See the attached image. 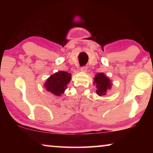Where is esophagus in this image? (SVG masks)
Masks as SVG:
<instances>
[{
	"mask_svg": "<svg viewBox=\"0 0 153 153\" xmlns=\"http://www.w3.org/2000/svg\"><path fill=\"white\" fill-rule=\"evenodd\" d=\"M87 70H88V67L87 66H83V67H81V72H87Z\"/></svg>",
	"mask_w": 153,
	"mask_h": 153,
	"instance_id": "esophagus-1",
	"label": "esophagus"
}]
</instances>
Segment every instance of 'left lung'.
Wrapping results in <instances>:
<instances>
[{"label":"left lung","instance_id":"1","mask_svg":"<svg viewBox=\"0 0 153 153\" xmlns=\"http://www.w3.org/2000/svg\"><path fill=\"white\" fill-rule=\"evenodd\" d=\"M94 81L97 84L96 86L97 88V90L96 92H97V95L100 96L106 95L107 89L110 88L111 86V83L109 79L103 73H99V74L95 75Z\"/></svg>","mask_w":153,"mask_h":153}]
</instances>
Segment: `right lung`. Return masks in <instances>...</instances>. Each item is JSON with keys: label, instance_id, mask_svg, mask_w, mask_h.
Masks as SVG:
<instances>
[{"label": "right lung", "instance_id": "right-lung-1", "mask_svg": "<svg viewBox=\"0 0 153 153\" xmlns=\"http://www.w3.org/2000/svg\"><path fill=\"white\" fill-rule=\"evenodd\" d=\"M71 80V74L60 71L51 75L45 83V88L49 92L55 95H60L66 89L67 84Z\"/></svg>", "mask_w": 153, "mask_h": 153}]
</instances>
